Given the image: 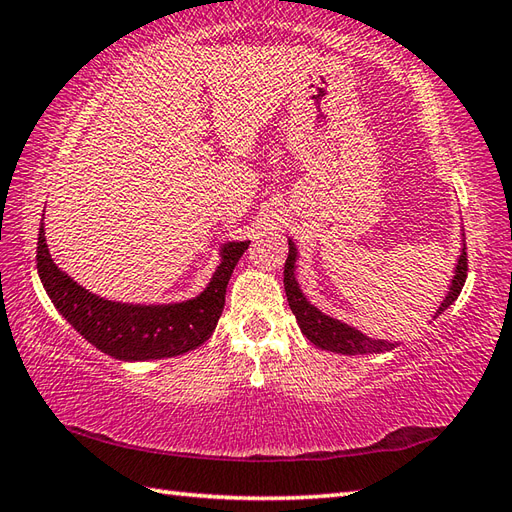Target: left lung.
<instances>
[{
	"label": "left lung",
	"instance_id": "8db88e82",
	"mask_svg": "<svg viewBox=\"0 0 512 512\" xmlns=\"http://www.w3.org/2000/svg\"><path fill=\"white\" fill-rule=\"evenodd\" d=\"M297 246L292 239L288 237V259L284 266V288H286V297H288V306L292 314L297 317V323L301 328V334L306 336L310 343H314L319 350L325 352H334V354H347V356H356V354H383L394 350L402 341H387V339H374V336H367L365 332L352 328L350 323H343L339 319L330 317V314L321 312L317 306L303 295V290L297 281ZM466 281V239L462 233V250L458 257V264H455L453 270V279L447 297L442 299L440 308L436 314L429 319V323L436 321L442 312H447L455 301H458L460 292L464 288Z\"/></svg>",
	"mask_w": 512,
	"mask_h": 512
}]
</instances>
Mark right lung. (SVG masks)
Segmentation results:
<instances>
[{"label":"right lung","instance_id":"add662e5","mask_svg":"<svg viewBox=\"0 0 512 512\" xmlns=\"http://www.w3.org/2000/svg\"><path fill=\"white\" fill-rule=\"evenodd\" d=\"M248 244V239H233L220 246V264L200 295L167 303H129L94 295L54 264L41 220L37 270L52 306L96 350L116 361H156L191 352L213 334L224 310L226 284Z\"/></svg>","mask_w":512,"mask_h":512}]
</instances>
